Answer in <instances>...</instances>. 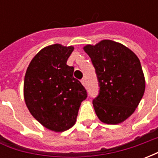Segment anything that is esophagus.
<instances>
[{"mask_svg":"<svg viewBox=\"0 0 158 158\" xmlns=\"http://www.w3.org/2000/svg\"><path fill=\"white\" fill-rule=\"evenodd\" d=\"M81 83H82L83 85L85 86V85H86V79H81Z\"/></svg>","mask_w":158,"mask_h":158,"instance_id":"obj_1","label":"esophagus"}]
</instances>
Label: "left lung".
Returning <instances> with one entry per match:
<instances>
[{
    "instance_id": "8db88e82",
    "label": "left lung",
    "mask_w": 158,
    "mask_h": 158,
    "mask_svg": "<svg viewBox=\"0 0 158 158\" xmlns=\"http://www.w3.org/2000/svg\"><path fill=\"white\" fill-rule=\"evenodd\" d=\"M84 51L91 59L99 81L100 93L93 101L98 118L106 124L124 122L135 111L146 88L138 56L110 40L86 45Z\"/></svg>"
}]
</instances>
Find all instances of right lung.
Listing matches in <instances>:
<instances>
[{
  "label": "right lung",
  "instance_id": "obj_1",
  "mask_svg": "<svg viewBox=\"0 0 158 158\" xmlns=\"http://www.w3.org/2000/svg\"><path fill=\"white\" fill-rule=\"evenodd\" d=\"M74 47L45 46L31 60L23 83L29 113L46 129L63 132L74 125L79 106L87 97L85 87L73 78L67 61Z\"/></svg>",
  "mask_w": 158,
  "mask_h": 158
}]
</instances>
